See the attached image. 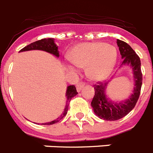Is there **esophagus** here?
Wrapping results in <instances>:
<instances>
[{
	"mask_svg": "<svg viewBox=\"0 0 153 153\" xmlns=\"http://www.w3.org/2000/svg\"><path fill=\"white\" fill-rule=\"evenodd\" d=\"M85 83H83V82H79V83H78L77 84H76V90H77V92H79L81 90H82V88H83V86H84Z\"/></svg>",
	"mask_w": 153,
	"mask_h": 153,
	"instance_id": "obj_1",
	"label": "esophagus"
}]
</instances>
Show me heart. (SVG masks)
<instances>
[{
    "label": "heart",
    "instance_id": "heart-1",
    "mask_svg": "<svg viewBox=\"0 0 153 153\" xmlns=\"http://www.w3.org/2000/svg\"><path fill=\"white\" fill-rule=\"evenodd\" d=\"M117 50L105 43H86L76 46L69 59L76 67L86 68L87 76L93 80H102L110 74L116 60Z\"/></svg>",
    "mask_w": 153,
    "mask_h": 153
}]
</instances>
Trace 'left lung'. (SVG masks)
Masks as SVG:
<instances>
[{
	"label": "left lung",
	"mask_w": 153,
	"mask_h": 153,
	"mask_svg": "<svg viewBox=\"0 0 153 153\" xmlns=\"http://www.w3.org/2000/svg\"><path fill=\"white\" fill-rule=\"evenodd\" d=\"M117 43L121 56L123 58V64H130L132 67L136 87L134 88L133 94H132L127 100L122 102H113L107 100L105 95V89L108 83L97 82V84L93 86L95 89V95L91 102L93 111L99 118L107 121L120 120L126 116L135 107L140 97L143 83V74L141 71L140 56L126 42L117 40Z\"/></svg>",
	"instance_id": "1"
}]
</instances>
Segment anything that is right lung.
Listing matches in <instances>:
<instances>
[{"mask_svg": "<svg viewBox=\"0 0 153 153\" xmlns=\"http://www.w3.org/2000/svg\"><path fill=\"white\" fill-rule=\"evenodd\" d=\"M32 50H40V51H46V52H48L50 53H52V54L55 55L56 56H59V51H58L57 46L54 44L53 39L44 38L37 40V41L33 42V43H31L30 44L26 46V47H24L23 49H21V51H20V52L27 51H32ZM77 93H78L77 91H76V89L74 85H70V86H69L68 87H67V93H66V96H67V103H66V106H65V109L64 110H63V113H62V114L60 115V117H59V118L56 119V120H53V121H51V122L49 123H42L41 125H52V124L56 123L59 122L60 120H62L67 113V110H68L69 108V104H70L71 99L74 97H75Z\"/></svg>", "mask_w": 153, "mask_h": 153, "instance_id": "right-lung-1", "label": "right lung"}]
</instances>
